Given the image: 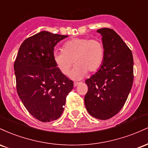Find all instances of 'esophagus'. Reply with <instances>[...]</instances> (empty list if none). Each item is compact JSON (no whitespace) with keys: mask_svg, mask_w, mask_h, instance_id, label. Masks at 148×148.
<instances>
[{"mask_svg":"<svg viewBox=\"0 0 148 148\" xmlns=\"http://www.w3.org/2000/svg\"><path fill=\"white\" fill-rule=\"evenodd\" d=\"M80 83L79 82H74V87H76V86H77L78 85H79Z\"/></svg>","mask_w":148,"mask_h":148,"instance_id":"34e87169","label":"esophagus"}]
</instances>
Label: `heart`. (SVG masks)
<instances>
[{"label": "heart", "mask_w": 148, "mask_h": 148, "mask_svg": "<svg viewBox=\"0 0 148 148\" xmlns=\"http://www.w3.org/2000/svg\"><path fill=\"white\" fill-rule=\"evenodd\" d=\"M103 58L102 43L88 37L72 39L64 44L62 50L53 52L54 63L64 75L69 74L73 63L76 64L70 73V77L74 80L82 79L88 71H96L102 63Z\"/></svg>", "instance_id": "obj_1"}]
</instances>
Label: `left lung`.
<instances>
[{
  "mask_svg": "<svg viewBox=\"0 0 148 148\" xmlns=\"http://www.w3.org/2000/svg\"><path fill=\"white\" fill-rule=\"evenodd\" d=\"M101 34L104 58L97 72L86 80L88 90L84 98L89 114L107 120L122 109L134 81V60L131 50L113 30L103 28Z\"/></svg>",
  "mask_w": 148,
  "mask_h": 148,
  "instance_id": "1",
  "label": "left lung"
}]
</instances>
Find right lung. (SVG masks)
<instances>
[{"label":"right lung","mask_w":148,"mask_h":148,"mask_svg":"<svg viewBox=\"0 0 148 148\" xmlns=\"http://www.w3.org/2000/svg\"><path fill=\"white\" fill-rule=\"evenodd\" d=\"M67 37L44 30L25 39L14 64L20 99L34 118L44 123L60 118L74 86L53 59L55 46Z\"/></svg>","instance_id":"obj_1"}]
</instances>
